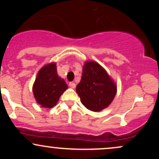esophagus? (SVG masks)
I'll return each mask as SVG.
<instances>
[{"label":"esophagus","mask_w":159,"mask_h":159,"mask_svg":"<svg viewBox=\"0 0 159 159\" xmlns=\"http://www.w3.org/2000/svg\"><path fill=\"white\" fill-rule=\"evenodd\" d=\"M69 87H71V88H75V87H76V84H75L74 83V82H70V83L69 84Z\"/></svg>","instance_id":"34e87169"}]
</instances>
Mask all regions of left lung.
Instances as JSON below:
<instances>
[{
  "instance_id": "left-lung-1",
  "label": "left lung",
  "mask_w": 159,
  "mask_h": 159,
  "mask_svg": "<svg viewBox=\"0 0 159 159\" xmlns=\"http://www.w3.org/2000/svg\"><path fill=\"white\" fill-rule=\"evenodd\" d=\"M76 92L81 103L87 109L99 111L107 107L113 101L116 86L101 66L96 62L89 61L84 66Z\"/></svg>"
}]
</instances>
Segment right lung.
<instances>
[{"mask_svg": "<svg viewBox=\"0 0 159 159\" xmlns=\"http://www.w3.org/2000/svg\"><path fill=\"white\" fill-rule=\"evenodd\" d=\"M67 85L57 73L55 63L46 65L40 69L33 87L36 102L43 107H54Z\"/></svg>", "mask_w": 159, "mask_h": 159, "instance_id": "obj_1", "label": "right lung"}]
</instances>
